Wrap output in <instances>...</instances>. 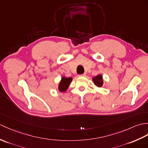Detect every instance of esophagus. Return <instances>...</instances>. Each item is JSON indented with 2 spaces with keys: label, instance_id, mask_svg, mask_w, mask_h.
<instances>
[{
  "label": "esophagus",
  "instance_id": "34e87169",
  "mask_svg": "<svg viewBox=\"0 0 148 148\" xmlns=\"http://www.w3.org/2000/svg\"><path fill=\"white\" fill-rule=\"evenodd\" d=\"M79 77H85L86 76V74H81V75H78Z\"/></svg>",
  "mask_w": 148,
  "mask_h": 148
}]
</instances>
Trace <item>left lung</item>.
Wrapping results in <instances>:
<instances>
[{
    "instance_id": "left-lung-1",
    "label": "left lung",
    "mask_w": 148,
    "mask_h": 148,
    "mask_svg": "<svg viewBox=\"0 0 148 148\" xmlns=\"http://www.w3.org/2000/svg\"><path fill=\"white\" fill-rule=\"evenodd\" d=\"M92 81L96 86L98 88H101L103 84V79L101 74H98L95 77H92Z\"/></svg>"
}]
</instances>
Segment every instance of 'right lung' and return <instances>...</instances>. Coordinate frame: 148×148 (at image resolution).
<instances>
[{
  "mask_svg": "<svg viewBox=\"0 0 148 148\" xmlns=\"http://www.w3.org/2000/svg\"><path fill=\"white\" fill-rule=\"evenodd\" d=\"M73 80V77H67L65 76H62L61 77V80L58 84V91L60 92H66L68 88L69 87V85L71 83V81Z\"/></svg>",
  "mask_w": 148,
  "mask_h": 148,
  "instance_id": "obj_1",
  "label": "right lung"
}]
</instances>
